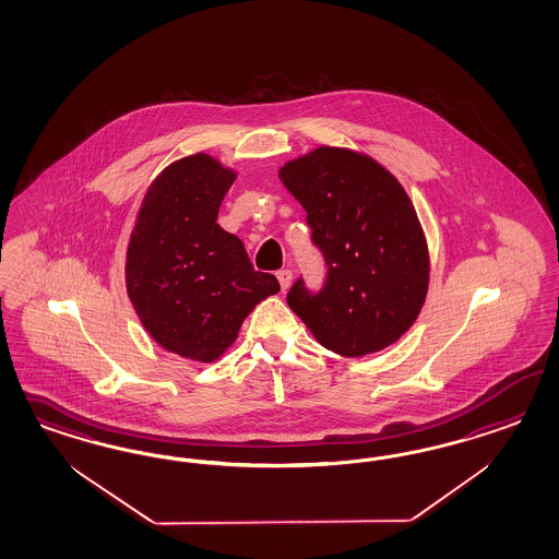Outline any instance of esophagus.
<instances>
[{
    "instance_id": "esophagus-1",
    "label": "esophagus",
    "mask_w": 559,
    "mask_h": 559,
    "mask_svg": "<svg viewBox=\"0 0 559 559\" xmlns=\"http://www.w3.org/2000/svg\"><path fill=\"white\" fill-rule=\"evenodd\" d=\"M276 278L281 283V288L287 290L290 287V281H293V272L288 271V269H283V271L276 272Z\"/></svg>"
}]
</instances>
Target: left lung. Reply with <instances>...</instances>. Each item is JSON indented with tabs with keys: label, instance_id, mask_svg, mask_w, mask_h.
I'll return each mask as SVG.
<instances>
[{
	"label": "left lung",
	"instance_id": "obj_1",
	"mask_svg": "<svg viewBox=\"0 0 559 559\" xmlns=\"http://www.w3.org/2000/svg\"><path fill=\"white\" fill-rule=\"evenodd\" d=\"M278 178L304 206L328 266L322 290L299 278L288 307L336 355H371L402 338L423 309L430 258L397 178L365 153L328 145L290 159Z\"/></svg>",
	"mask_w": 559,
	"mask_h": 559
}]
</instances>
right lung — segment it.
Here are the masks:
<instances>
[{
    "instance_id": "add662e5",
    "label": "right lung",
    "mask_w": 559,
    "mask_h": 559,
    "mask_svg": "<svg viewBox=\"0 0 559 559\" xmlns=\"http://www.w3.org/2000/svg\"><path fill=\"white\" fill-rule=\"evenodd\" d=\"M236 176L206 153L169 164L147 188L127 248V293L143 328L199 362L217 360L255 305L281 290L217 223Z\"/></svg>"
}]
</instances>
